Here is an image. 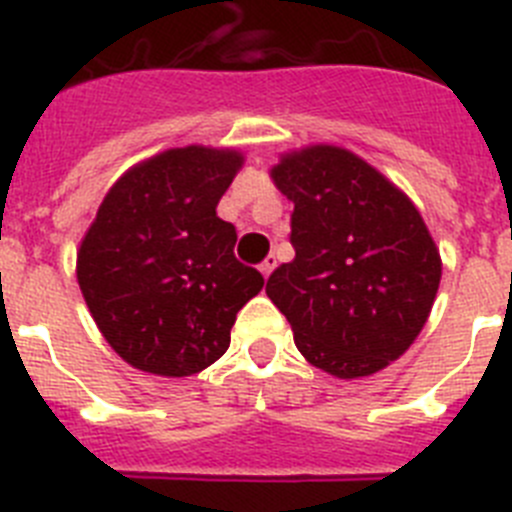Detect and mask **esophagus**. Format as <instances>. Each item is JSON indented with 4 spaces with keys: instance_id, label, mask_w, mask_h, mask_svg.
<instances>
[{
    "instance_id": "obj_1",
    "label": "esophagus",
    "mask_w": 512,
    "mask_h": 512,
    "mask_svg": "<svg viewBox=\"0 0 512 512\" xmlns=\"http://www.w3.org/2000/svg\"><path fill=\"white\" fill-rule=\"evenodd\" d=\"M259 269H261V274H264L266 279H269V274H271V271L276 269V259H274V256H266V259H264V264H261Z\"/></svg>"
}]
</instances>
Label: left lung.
I'll use <instances>...</instances> for the list:
<instances>
[{"instance_id":"8db88e82","label":"left lung","mask_w":512,"mask_h":512,"mask_svg":"<svg viewBox=\"0 0 512 512\" xmlns=\"http://www.w3.org/2000/svg\"><path fill=\"white\" fill-rule=\"evenodd\" d=\"M271 180L294 203V261L266 294L299 353L335 378H363L401 358L426 325L442 279L424 218L358 154L314 144L284 154Z\"/></svg>"}]
</instances>
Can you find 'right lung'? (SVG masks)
<instances>
[{
  "mask_svg": "<svg viewBox=\"0 0 512 512\" xmlns=\"http://www.w3.org/2000/svg\"><path fill=\"white\" fill-rule=\"evenodd\" d=\"M236 149H167L114 182L78 248V284L111 348L144 373L182 378L231 345L243 304L264 276L233 253L218 218L241 170Z\"/></svg>",
  "mask_w": 512,
  "mask_h": 512,
  "instance_id": "add662e5",
  "label": "right lung"
}]
</instances>
